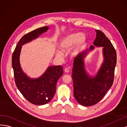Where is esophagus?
Here are the masks:
<instances>
[{"instance_id": "obj_1", "label": "esophagus", "mask_w": 127, "mask_h": 127, "mask_svg": "<svg viewBox=\"0 0 127 127\" xmlns=\"http://www.w3.org/2000/svg\"><path fill=\"white\" fill-rule=\"evenodd\" d=\"M64 72H65V73H69V69L68 68H65V69H64Z\"/></svg>"}]
</instances>
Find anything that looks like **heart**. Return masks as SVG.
<instances>
[{"instance_id": "1", "label": "heart", "mask_w": 127, "mask_h": 127, "mask_svg": "<svg viewBox=\"0 0 127 127\" xmlns=\"http://www.w3.org/2000/svg\"><path fill=\"white\" fill-rule=\"evenodd\" d=\"M87 38L84 34L73 33L66 36L62 40L60 45V48L62 51H65L70 48L75 44V51L79 49L85 43ZM57 55L60 56L61 53H57Z\"/></svg>"}]
</instances>
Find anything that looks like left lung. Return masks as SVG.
<instances>
[{"label": "left lung", "mask_w": 127, "mask_h": 127, "mask_svg": "<svg viewBox=\"0 0 127 127\" xmlns=\"http://www.w3.org/2000/svg\"><path fill=\"white\" fill-rule=\"evenodd\" d=\"M95 32L96 38L93 44L103 47L104 58L97 74L95 77L89 76L84 66V59L89 51L94 48L93 45L75 57L72 69L74 97L80 104L86 107L98 103L112 87L117 63V53L112 43L103 32L100 30Z\"/></svg>", "instance_id": "8db88e82"}]
</instances>
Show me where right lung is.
<instances>
[{
    "label": "right lung",
    "mask_w": 127,
    "mask_h": 127,
    "mask_svg": "<svg viewBox=\"0 0 127 127\" xmlns=\"http://www.w3.org/2000/svg\"><path fill=\"white\" fill-rule=\"evenodd\" d=\"M48 30L44 26L32 31L19 40L12 56V66L16 87L22 95L31 103L44 105L50 102L56 92V85L63 74V67L49 66L44 74L37 79H31L24 73L20 66L19 57L22 45L32 41Z\"/></svg>",
    "instance_id": "add662e5"
}]
</instances>
